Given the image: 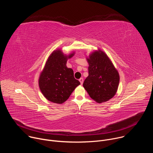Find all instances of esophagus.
<instances>
[{
    "mask_svg": "<svg viewBox=\"0 0 153 153\" xmlns=\"http://www.w3.org/2000/svg\"><path fill=\"white\" fill-rule=\"evenodd\" d=\"M79 80L80 81V84H81V85H82V83H83V78H80V79H79Z\"/></svg>",
    "mask_w": 153,
    "mask_h": 153,
    "instance_id": "obj_1",
    "label": "esophagus"
}]
</instances>
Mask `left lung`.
I'll return each mask as SVG.
<instances>
[{"mask_svg":"<svg viewBox=\"0 0 153 153\" xmlns=\"http://www.w3.org/2000/svg\"><path fill=\"white\" fill-rule=\"evenodd\" d=\"M89 63L88 76L83 83L91 99L103 103L116 93L119 83V74L108 56L99 50L87 58Z\"/></svg>","mask_w":153,"mask_h":153,"instance_id":"8db88e82","label":"left lung"}]
</instances>
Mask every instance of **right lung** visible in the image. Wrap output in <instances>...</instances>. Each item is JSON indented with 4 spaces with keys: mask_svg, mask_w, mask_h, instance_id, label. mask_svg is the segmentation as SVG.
I'll return each mask as SVG.
<instances>
[{
    "mask_svg": "<svg viewBox=\"0 0 153 153\" xmlns=\"http://www.w3.org/2000/svg\"><path fill=\"white\" fill-rule=\"evenodd\" d=\"M74 54L73 53L67 56L60 50L54 51L40 73L39 79L40 90L50 102L63 103L80 84L74 78L73 70L66 66L67 59Z\"/></svg>",
    "mask_w": 153,
    "mask_h": 153,
    "instance_id": "1",
    "label": "right lung"
}]
</instances>
